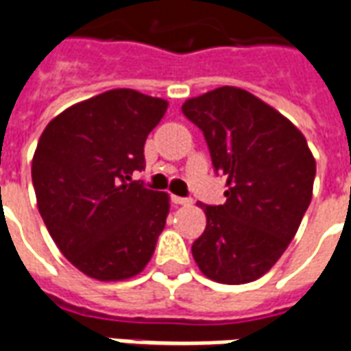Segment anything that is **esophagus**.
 I'll list each match as a JSON object with an SVG mask.
<instances>
[{"instance_id":"34e87169","label":"esophagus","mask_w":351,"mask_h":351,"mask_svg":"<svg viewBox=\"0 0 351 351\" xmlns=\"http://www.w3.org/2000/svg\"><path fill=\"white\" fill-rule=\"evenodd\" d=\"M171 202L176 204V206H191L193 200L191 198H183V196H171Z\"/></svg>"}]
</instances>
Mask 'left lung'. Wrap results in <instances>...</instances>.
<instances>
[{
	"instance_id": "8db88e82",
	"label": "left lung",
	"mask_w": 351,
	"mask_h": 351,
	"mask_svg": "<svg viewBox=\"0 0 351 351\" xmlns=\"http://www.w3.org/2000/svg\"><path fill=\"white\" fill-rule=\"evenodd\" d=\"M181 111L204 132L213 168L227 176V202L200 204L206 230L193 257L213 282H255L299 230L312 200L314 155L289 119L238 86L189 98Z\"/></svg>"
}]
</instances>
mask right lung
Segmentation results:
<instances>
[{
	"instance_id": "add662e5",
	"label": "right lung",
	"mask_w": 351,
	"mask_h": 351,
	"mask_svg": "<svg viewBox=\"0 0 351 351\" xmlns=\"http://www.w3.org/2000/svg\"><path fill=\"white\" fill-rule=\"evenodd\" d=\"M166 109L162 98L113 88L64 109L39 138L37 208L62 255L92 280L134 278L155 253L170 196L132 171L145 166L143 145Z\"/></svg>"
}]
</instances>
